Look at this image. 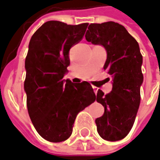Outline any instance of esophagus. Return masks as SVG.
I'll list each match as a JSON object with an SVG mask.
<instances>
[{"mask_svg": "<svg viewBox=\"0 0 160 160\" xmlns=\"http://www.w3.org/2000/svg\"><path fill=\"white\" fill-rule=\"evenodd\" d=\"M93 90H94L95 93H97V92H98V88H97V87L93 86Z\"/></svg>", "mask_w": 160, "mask_h": 160, "instance_id": "esophagus-1", "label": "esophagus"}]
</instances>
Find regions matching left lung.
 <instances>
[{
    "label": "left lung",
    "mask_w": 160,
    "mask_h": 160,
    "mask_svg": "<svg viewBox=\"0 0 160 160\" xmlns=\"http://www.w3.org/2000/svg\"><path fill=\"white\" fill-rule=\"evenodd\" d=\"M85 39L103 45L107 51L103 69L112 76V91H98L96 100L104 107V113L96 119L98 132L108 141L125 138L132 130L140 103L143 82V57L138 42L119 23H91Z\"/></svg>",
    "instance_id": "8db88e82"
}]
</instances>
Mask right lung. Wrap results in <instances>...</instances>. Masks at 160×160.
<instances>
[{"mask_svg": "<svg viewBox=\"0 0 160 160\" xmlns=\"http://www.w3.org/2000/svg\"><path fill=\"white\" fill-rule=\"evenodd\" d=\"M88 25L48 21L29 42L24 81L28 112L36 132L49 142L69 138L77 115L96 100L88 82L62 80L70 63L69 49L82 40Z\"/></svg>", "mask_w": 160, "mask_h": 160, "instance_id": "right-lung-1", "label": "right lung"}]
</instances>
